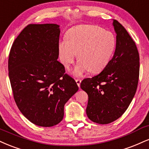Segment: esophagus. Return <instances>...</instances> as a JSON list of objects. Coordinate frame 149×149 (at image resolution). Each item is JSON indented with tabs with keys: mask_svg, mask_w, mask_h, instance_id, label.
<instances>
[{
	"mask_svg": "<svg viewBox=\"0 0 149 149\" xmlns=\"http://www.w3.org/2000/svg\"><path fill=\"white\" fill-rule=\"evenodd\" d=\"M76 82L77 85H78V87H80V83H81V80H80V79H76Z\"/></svg>",
	"mask_w": 149,
	"mask_h": 149,
	"instance_id": "34e87169",
	"label": "esophagus"
}]
</instances>
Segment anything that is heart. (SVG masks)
<instances>
[{
  "label": "heart",
  "mask_w": 149,
  "mask_h": 149,
  "mask_svg": "<svg viewBox=\"0 0 149 149\" xmlns=\"http://www.w3.org/2000/svg\"><path fill=\"white\" fill-rule=\"evenodd\" d=\"M67 38V41L59 44L60 60L68 68L78 54L79 62L74 69L76 76L87 71L92 73L101 71L109 63L116 47L114 34L97 26L74 27L69 30Z\"/></svg>",
  "instance_id": "heart-1"
}]
</instances>
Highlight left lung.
I'll list each match as a JSON object with an SVG mask.
<instances>
[{
  "instance_id": "1",
  "label": "left lung",
  "mask_w": 149,
  "mask_h": 149,
  "mask_svg": "<svg viewBox=\"0 0 149 149\" xmlns=\"http://www.w3.org/2000/svg\"><path fill=\"white\" fill-rule=\"evenodd\" d=\"M116 33V49L109 63L99 74L80 83L88 95L86 112L93 122L107 124L126 112L137 88L139 52L124 27L113 20Z\"/></svg>"
}]
</instances>
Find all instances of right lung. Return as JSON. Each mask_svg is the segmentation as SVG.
<instances>
[{
	"mask_svg": "<svg viewBox=\"0 0 149 149\" xmlns=\"http://www.w3.org/2000/svg\"><path fill=\"white\" fill-rule=\"evenodd\" d=\"M60 26L29 24L10 49L9 78L21 112L39 126L51 127L63 119L65 103L78 90L57 61Z\"/></svg>",
	"mask_w": 149,
	"mask_h": 149,
	"instance_id": "1",
	"label": "right lung"
}]
</instances>
